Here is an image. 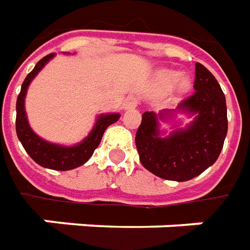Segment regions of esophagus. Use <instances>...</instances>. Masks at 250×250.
<instances>
[{
    "label": "esophagus",
    "instance_id": "esophagus-1",
    "mask_svg": "<svg viewBox=\"0 0 250 250\" xmlns=\"http://www.w3.org/2000/svg\"><path fill=\"white\" fill-rule=\"evenodd\" d=\"M139 104V100L135 97V96H128L125 101H124V107L126 108V110H130V108H135L136 105Z\"/></svg>",
    "mask_w": 250,
    "mask_h": 250
}]
</instances>
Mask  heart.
<instances>
[{"instance_id":"1","label":"heart","mask_w":250,"mask_h":250,"mask_svg":"<svg viewBox=\"0 0 250 250\" xmlns=\"http://www.w3.org/2000/svg\"><path fill=\"white\" fill-rule=\"evenodd\" d=\"M178 75H179L178 72H171V71H169V72H163L161 75H160V78H159L160 86H161V87H164V89L169 87V86H171V84L178 79ZM179 84H181V87H187L188 81L187 79H181Z\"/></svg>"}]
</instances>
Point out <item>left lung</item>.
Returning a JSON list of instances; mask_svg holds the SVG:
<instances>
[{
    "label": "left lung",
    "instance_id": "8db88e82",
    "mask_svg": "<svg viewBox=\"0 0 250 250\" xmlns=\"http://www.w3.org/2000/svg\"><path fill=\"white\" fill-rule=\"evenodd\" d=\"M195 91L181 101L177 111L196 114L187 129L160 138L157 115H142L135 143L142 166L154 175L184 182L200 175L216 163L228 130L226 96L213 73L196 62Z\"/></svg>",
    "mask_w": 250,
    "mask_h": 250
}]
</instances>
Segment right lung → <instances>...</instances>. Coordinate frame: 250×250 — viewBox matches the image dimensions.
I'll list each match as a JSON object with an SVG mask.
<instances>
[{
	"mask_svg": "<svg viewBox=\"0 0 250 250\" xmlns=\"http://www.w3.org/2000/svg\"><path fill=\"white\" fill-rule=\"evenodd\" d=\"M55 54H48L36 63L34 69L26 76L22 83V89L16 100V135L21 140L22 146L27 151V154L32 159L44 168L57 169V171H68L76 167L83 166L87 160L90 159L94 150L99 147L104 130L110 126L111 124L120 120V114H107L100 115L96 122L94 128L90 135L83 140L82 143L73 146V147H63L58 145L48 143L42 138H39L33 130L30 129L29 122L24 112V96L27 87L34 76L42 71L45 63L53 58Z\"/></svg>",
	"mask_w": 250,
	"mask_h": 250,
	"instance_id": "add662e5",
	"label": "right lung"
}]
</instances>
